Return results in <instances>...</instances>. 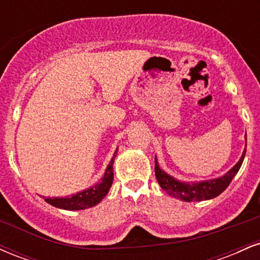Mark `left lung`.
Wrapping results in <instances>:
<instances>
[{"label": "left lung", "instance_id": "left-lung-1", "mask_svg": "<svg viewBox=\"0 0 260 260\" xmlns=\"http://www.w3.org/2000/svg\"><path fill=\"white\" fill-rule=\"evenodd\" d=\"M244 155H246V149H244L240 161L236 164L234 168L230 170L228 174L223 175L222 177L216 178V180L204 181L192 184L183 183V182L175 180L174 177L164 172L157 165L156 157H155V176H156V180L159 182L160 187L166 193H169L170 196L175 197V198H178L184 202L207 201V199L215 198V197L221 194L223 190L229 187L232 178L235 177V175L237 174L241 165H242Z\"/></svg>", "mask_w": 260, "mask_h": 260}]
</instances>
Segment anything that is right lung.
<instances>
[{
  "label": "right lung",
  "mask_w": 260,
  "mask_h": 260,
  "mask_svg": "<svg viewBox=\"0 0 260 260\" xmlns=\"http://www.w3.org/2000/svg\"><path fill=\"white\" fill-rule=\"evenodd\" d=\"M116 157V153L113 155V157L110 161L109 166H107L104 177L101 178L99 183H96L95 186L89 188V189H84L83 192L77 193V194H72L67 198H46V201L49 204L53 205L56 208L66 209V210H82V209L91 208L94 205H96L98 203L101 202V199L104 198L109 192L110 187L112 184L113 180V160Z\"/></svg>",
  "instance_id": "add662e5"
}]
</instances>
